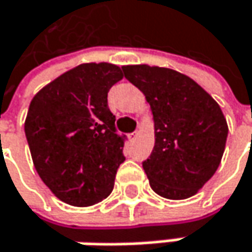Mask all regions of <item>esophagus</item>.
I'll return each mask as SVG.
<instances>
[{"label": "esophagus", "mask_w": 252, "mask_h": 252, "mask_svg": "<svg viewBox=\"0 0 252 252\" xmlns=\"http://www.w3.org/2000/svg\"><path fill=\"white\" fill-rule=\"evenodd\" d=\"M136 138H138V132H133V133H129V135H127V139L130 142H135L136 141Z\"/></svg>", "instance_id": "34e87169"}]
</instances>
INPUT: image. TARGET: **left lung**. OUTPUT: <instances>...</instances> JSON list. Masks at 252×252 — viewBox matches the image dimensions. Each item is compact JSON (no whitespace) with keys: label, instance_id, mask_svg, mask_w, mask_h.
I'll list each match as a JSON object with an SVG mask.
<instances>
[{"label":"left lung","instance_id":"8db88e82","mask_svg":"<svg viewBox=\"0 0 252 252\" xmlns=\"http://www.w3.org/2000/svg\"><path fill=\"white\" fill-rule=\"evenodd\" d=\"M145 94L155 123V145L142 167L151 189L171 200L194 196L216 173L228 138L219 104L190 77L170 68L122 66Z\"/></svg>","mask_w":252,"mask_h":252}]
</instances>
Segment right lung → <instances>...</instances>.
<instances>
[{
    "mask_svg": "<svg viewBox=\"0 0 252 252\" xmlns=\"http://www.w3.org/2000/svg\"><path fill=\"white\" fill-rule=\"evenodd\" d=\"M123 78L113 63H82L32 100L24 132L34 168L50 191L72 206H91L113 190L125 161L107 93Z\"/></svg>",
    "mask_w": 252,
    "mask_h": 252,
    "instance_id": "1",
    "label": "right lung"
}]
</instances>
